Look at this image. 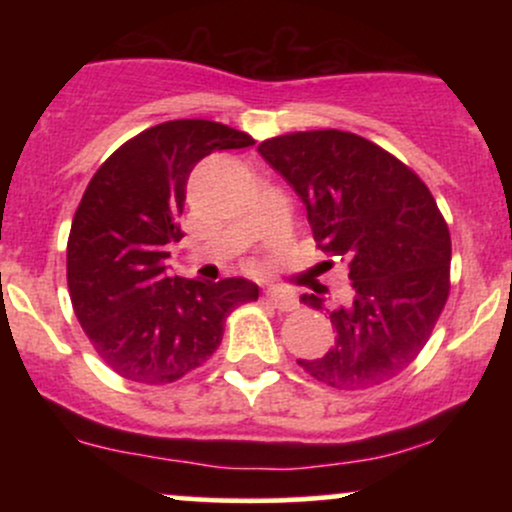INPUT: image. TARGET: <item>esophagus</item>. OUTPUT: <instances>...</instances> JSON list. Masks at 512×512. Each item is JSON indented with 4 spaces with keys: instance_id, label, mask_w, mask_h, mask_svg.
<instances>
[{
    "instance_id": "esophagus-1",
    "label": "esophagus",
    "mask_w": 512,
    "mask_h": 512,
    "mask_svg": "<svg viewBox=\"0 0 512 512\" xmlns=\"http://www.w3.org/2000/svg\"><path fill=\"white\" fill-rule=\"evenodd\" d=\"M267 298L276 310H281V313H289V310L298 308L296 296H293V293H289L286 289H269Z\"/></svg>"
}]
</instances>
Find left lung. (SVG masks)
<instances>
[{"label": "left lung", "mask_w": 512, "mask_h": 512, "mask_svg": "<svg viewBox=\"0 0 512 512\" xmlns=\"http://www.w3.org/2000/svg\"><path fill=\"white\" fill-rule=\"evenodd\" d=\"M257 151L301 197L317 248L351 279L332 310L303 296L337 334L327 354L298 366L337 390L387 383L421 354L450 293V231L431 190L383 146L342 129L281 134Z\"/></svg>", "instance_id": "1"}]
</instances>
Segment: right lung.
<instances>
[{"label":"right lung","instance_id":"add662e5","mask_svg":"<svg viewBox=\"0 0 512 512\" xmlns=\"http://www.w3.org/2000/svg\"><path fill=\"white\" fill-rule=\"evenodd\" d=\"M252 144L221 122H161L122 144L88 182L67 240L69 296L88 342L122 378L175 383L219 349L226 317L260 296L248 279L209 284L166 272L192 168L211 151Z\"/></svg>","mask_w":512,"mask_h":512}]
</instances>
